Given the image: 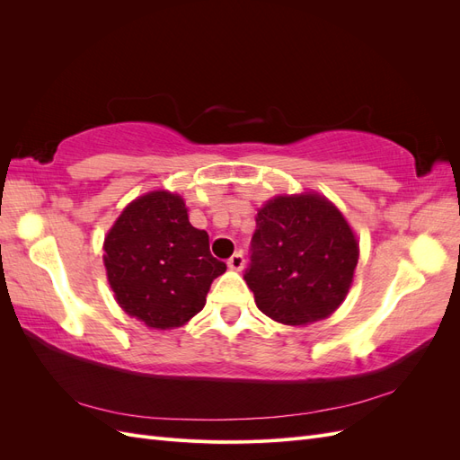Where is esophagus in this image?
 I'll list each match as a JSON object with an SVG mask.
<instances>
[{
    "label": "esophagus",
    "instance_id": "esophagus-1",
    "mask_svg": "<svg viewBox=\"0 0 460 460\" xmlns=\"http://www.w3.org/2000/svg\"><path fill=\"white\" fill-rule=\"evenodd\" d=\"M243 267H245V259H243L242 253H234V255L228 259V269H230V270L240 272V270H243Z\"/></svg>",
    "mask_w": 460,
    "mask_h": 460
}]
</instances>
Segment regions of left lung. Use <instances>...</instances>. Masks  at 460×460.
Returning <instances> with one entry per match:
<instances>
[{
    "mask_svg": "<svg viewBox=\"0 0 460 460\" xmlns=\"http://www.w3.org/2000/svg\"><path fill=\"white\" fill-rule=\"evenodd\" d=\"M245 282L261 313L286 326L332 316L353 286L358 240L340 208L313 190L278 193L255 215Z\"/></svg>",
    "mask_w": 460,
    "mask_h": 460,
    "instance_id": "obj_1",
    "label": "left lung"
}]
</instances>
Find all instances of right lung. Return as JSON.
<instances>
[{
  "mask_svg": "<svg viewBox=\"0 0 460 460\" xmlns=\"http://www.w3.org/2000/svg\"><path fill=\"white\" fill-rule=\"evenodd\" d=\"M107 282L119 307L153 330L188 324L226 264L190 225L184 198L151 190L122 208L103 240Z\"/></svg>",
  "mask_w": 460,
  "mask_h": 460,
  "instance_id": "add662e5",
  "label": "right lung"
}]
</instances>
